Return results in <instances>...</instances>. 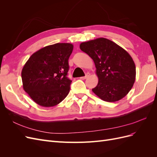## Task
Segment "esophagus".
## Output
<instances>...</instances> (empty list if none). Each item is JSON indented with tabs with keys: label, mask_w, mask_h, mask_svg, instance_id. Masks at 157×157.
Wrapping results in <instances>:
<instances>
[{
	"label": "esophagus",
	"mask_w": 157,
	"mask_h": 157,
	"mask_svg": "<svg viewBox=\"0 0 157 157\" xmlns=\"http://www.w3.org/2000/svg\"><path fill=\"white\" fill-rule=\"evenodd\" d=\"M89 75H90V74L87 73L86 75H85L84 77H80V78H81V79H86V78H87L89 77Z\"/></svg>",
	"instance_id": "obj_1"
}]
</instances>
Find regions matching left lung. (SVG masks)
<instances>
[{"instance_id": "8db88e82", "label": "left lung", "mask_w": 157, "mask_h": 157, "mask_svg": "<svg viewBox=\"0 0 157 157\" xmlns=\"http://www.w3.org/2000/svg\"><path fill=\"white\" fill-rule=\"evenodd\" d=\"M80 48L96 65L99 80L93 92L108 102L117 101L126 96L136 79V66L130 54L105 38L82 42Z\"/></svg>"}]
</instances>
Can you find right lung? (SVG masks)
<instances>
[{
	"mask_svg": "<svg viewBox=\"0 0 157 157\" xmlns=\"http://www.w3.org/2000/svg\"><path fill=\"white\" fill-rule=\"evenodd\" d=\"M73 46L56 43L33 54L21 71L23 87L42 107H53L67 96L72 80L67 77Z\"/></svg>",
	"mask_w": 157,
	"mask_h": 157,
	"instance_id": "obj_1",
	"label": "right lung"
}]
</instances>
